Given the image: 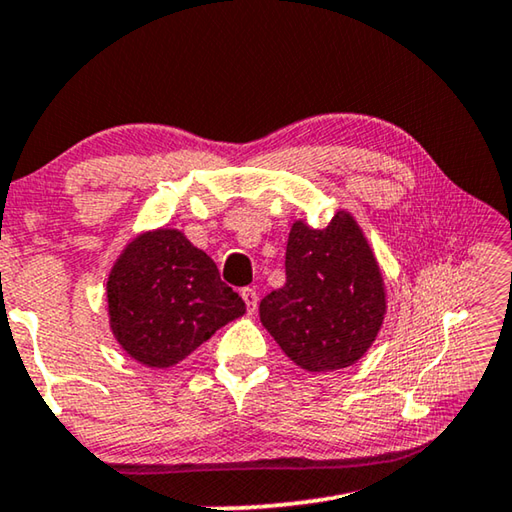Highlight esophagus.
I'll return each mask as SVG.
<instances>
[{
  "label": "esophagus",
  "mask_w": 512,
  "mask_h": 512,
  "mask_svg": "<svg viewBox=\"0 0 512 512\" xmlns=\"http://www.w3.org/2000/svg\"><path fill=\"white\" fill-rule=\"evenodd\" d=\"M241 298H243V303H246L248 314H255V310H257V291L250 289V287L241 289Z\"/></svg>",
  "instance_id": "34e87169"
}]
</instances>
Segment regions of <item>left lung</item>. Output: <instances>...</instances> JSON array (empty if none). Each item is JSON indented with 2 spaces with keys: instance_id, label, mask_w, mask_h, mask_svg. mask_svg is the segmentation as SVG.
Instances as JSON below:
<instances>
[{
  "instance_id": "8db88e82",
  "label": "left lung",
  "mask_w": 512,
  "mask_h": 512,
  "mask_svg": "<svg viewBox=\"0 0 512 512\" xmlns=\"http://www.w3.org/2000/svg\"><path fill=\"white\" fill-rule=\"evenodd\" d=\"M285 287L259 303L275 342L307 371H337L358 362L385 319V285L360 225L337 212L323 230L291 225Z\"/></svg>"
}]
</instances>
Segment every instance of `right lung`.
Segmentation results:
<instances>
[{"label":"right lung","instance_id":"obj_1","mask_svg":"<svg viewBox=\"0 0 512 512\" xmlns=\"http://www.w3.org/2000/svg\"><path fill=\"white\" fill-rule=\"evenodd\" d=\"M109 321L118 344L145 367L166 369L246 312L214 259L177 230L136 237L107 282Z\"/></svg>","mask_w":512,"mask_h":512}]
</instances>
